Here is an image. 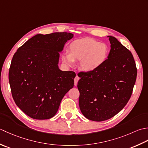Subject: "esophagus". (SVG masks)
Instances as JSON below:
<instances>
[{"label": "esophagus", "instance_id": "esophagus-1", "mask_svg": "<svg viewBox=\"0 0 148 148\" xmlns=\"http://www.w3.org/2000/svg\"><path fill=\"white\" fill-rule=\"evenodd\" d=\"M79 79H80L79 77H78V75H77V76L75 77V79H74V84H75V86H77V83L78 82V80H79Z\"/></svg>", "mask_w": 148, "mask_h": 148}]
</instances>
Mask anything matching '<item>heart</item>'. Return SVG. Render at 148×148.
I'll return each mask as SVG.
<instances>
[{
  "instance_id": "1",
  "label": "heart",
  "mask_w": 148,
  "mask_h": 148,
  "mask_svg": "<svg viewBox=\"0 0 148 148\" xmlns=\"http://www.w3.org/2000/svg\"><path fill=\"white\" fill-rule=\"evenodd\" d=\"M68 50L69 52L62 55L63 62L68 66H72L74 61H81L80 67L86 72L95 71L103 64L108 52L106 44L89 38L71 42Z\"/></svg>"
}]
</instances>
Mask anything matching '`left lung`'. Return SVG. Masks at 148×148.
Returning <instances> with one entry per match:
<instances>
[{
    "label": "left lung",
    "instance_id": "8db88e82",
    "mask_svg": "<svg viewBox=\"0 0 148 148\" xmlns=\"http://www.w3.org/2000/svg\"><path fill=\"white\" fill-rule=\"evenodd\" d=\"M110 50L95 71L80 72L79 107L87 119L103 121L119 112L131 97L137 70L130 51L109 36Z\"/></svg>",
    "mask_w": 148,
    "mask_h": 148
}]
</instances>
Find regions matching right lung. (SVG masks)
I'll return each instance as SVG.
<instances>
[{
    "mask_svg": "<svg viewBox=\"0 0 148 148\" xmlns=\"http://www.w3.org/2000/svg\"><path fill=\"white\" fill-rule=\"evenodd\" d=\"M73 37L70 32L36 34L17 50L12 59L10 82L15 103L35 119L56 115L60 103L73 88V71L59 70V52Z\"/></svg>",
    "mask_w": 148,
    "mask_h": 148,
    "instance_id": "add662e5",
    "label": "right lung"
}]
</instances>
